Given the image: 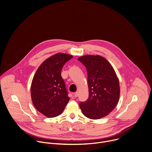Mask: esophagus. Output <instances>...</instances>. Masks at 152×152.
<instances>
[{
	"mask_svg": "<svg viewBox=\"0 0 152 152\" xmlns=\"http://www.w3.org/2000/svg\"><path fill=\"white\" fill-rule=\"evenodd\" d=\"M74 96L75 97H78V91H77V92H75V93L74 94Z\"/></svg>",
	"mask_w": 152,
	"mask_h": 152,
	"instance_id": "obj_1",
	"label": "esophagus"
}]
</instances>
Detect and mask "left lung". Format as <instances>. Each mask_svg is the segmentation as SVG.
Returning <instances> with one entry per match:
<instances>
[{"label":"left lung","mask_w":152,"mask_h":152,"mask_svg":"<svg viewBox=\"0 0 152 152\" xmlns=\"http://www.w3.org/2000/svg\"><path fill=\"white\" fill-rule=\"evenodd\" d=\"M78 60L86 68L88 98L79 104L84 116L98 119L110 113L120 96L119 79L111 64L99 55H87Z\"/></svg>","instance_id":"8db88e82"}]
</instances>
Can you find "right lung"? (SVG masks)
<instances>
[{
    "label": "right lung",
    "mask_w": 152,
    "mask_h": 152,
    "mask_svg": "<svg viewBox=\"0 0 152 152\" xmlns=\"http://www.w3.org/2000/svg\"><path fill=\"white\" fill-rule=\"evenodd\" d=\"M72 57L61 53L49 57L40 65L33 78L32 102L36 109L46 117L61 115L69 100L61 71Z\"/></svg>",
    "instance_id": "obj_1"
}]
</instances>
